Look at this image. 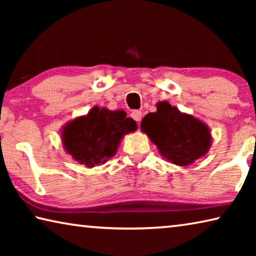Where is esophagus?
Listing matches in <instances>:
<instances>
[{
    "label": "esophagus",
    "instance_id": "obj_1",
    "mask_svg": "<svg viewBox=\"0 0 256 256\" xmlns=\"http://www.w3.org/2000/svg\"><path fill=\"white\" fill-rule=\"evenodd\" d=\"M131 116L134 120H136V122L138 123L142 118V112L140 110H134V112H132Z\"/></svg>",
    "mask_w": 256,
    "mask_h": 256
}]
</instances>
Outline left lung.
Listing matches in <instances>:
<instances>
[{"mask_svg":"<svg viewBox=\"0 0 256 256\" xmlns=\"http://www.w3.org/2000/svg\"><path fill=\"white\" fill-rule=\"evenodd\" d=\"M141 131L157 146L164 159L177 166L192 164L211 146L209 126L168 102H159L157 112L144 116Z\"/></svg>","mask_w":256,"mask_h":256,"instance_id":"1","label":"left lung"}]
</instances>
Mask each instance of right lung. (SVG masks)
Listing matches in <instances>:
<instances>
[{
  "mask_svg": "<svg viewBox=\"0 0 256 256\" xmlns=\"http://www.w3.org/2000/svg\"><path fill=\"white\" fill-rule=\"evenodd\" d=\"M136 128V120L126 118L124 110L94 106L86 115L64 125L60 136L64 149L76 162L92 168L114 157L123 136Z\"/></svg>",
  "mask_w": 256,
  "mask_h": 256,
  "instance_id": "obj_1",
  "label": "right lung"
}]
</instances>
